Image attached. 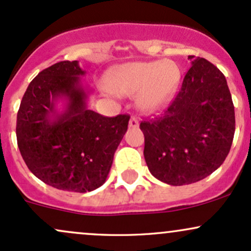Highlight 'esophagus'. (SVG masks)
Listing matches in <instances>:
<instances>
[{
  "label": "esophagus",
  "mask_w": 251,
  "mask_h": 251,
  "mask_svg": "<svg viewBox=\"0 0 251 251\" xmlns=\"http://www.w3.org/2000/svg\"><path fill=\"white\" fill-rule=\"evenodd\" d=\"M139 125H140L139 120H137V118L135 116H131L130 121H129V126H130V128H137Z\"/></svg>",
  "instance_id": "esophagus-1"
}]
</instances>
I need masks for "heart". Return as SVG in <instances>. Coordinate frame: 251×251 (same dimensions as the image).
Listing matches in <instances>:
<instances>
[{"label":"heart","mask_w":251,"mask_h":251,"mask_svg":"<svg viewBox=\"0 0 251 251\" xmlns=\"http://www.w3.org/2000/svg\"><path fill=\"white\" fill-rule=\"evenodd\" d=\"M180 79L179 67L171 60L129 63L112 75L110 86L121 95H137L142 110L154 112L162 108Z\"/></svg>","instance_id":"1"}]
</instances>
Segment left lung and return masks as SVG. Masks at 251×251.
Returning a JSON list of instances; mask_svg holds the SVG:
<instances>
[{
  "label": "left lung",
  "instance_id": "left-lung-1",
  "mask_svg": "<svg viewBox=\"0 0 251 251\" xmlns=\"http://www.w3.org/2000/svg\"><path fill=\"white\" fill-rule=\"evenodd\" d=\"M140 129L148 170L160 181L181 186L209 176L224 162L235 134L224 75L206 59H193L167 108L142 121Z\"/></svg>",
  "mask_w": 251,
  "mask_h": 251
}]
</instances>
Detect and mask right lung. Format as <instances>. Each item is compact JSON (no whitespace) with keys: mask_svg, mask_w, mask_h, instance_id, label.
<instances>
[{"mask_svg":"<svg viewBox=\"0 0 251 251\" xmlns=\"http://www.w3.org/2000/svg\"><path fill=\"white\" fill-rule=\"evenodd\" d=\"M85 71L77 60L42 70L22 97L16 120L18 146L33 174L50 186L90 192L105 182L129 115L105 117L86 109ZM63 98V113L55 102Z\"/></svg>","mask_w":251,"mask_h":251,"instance_id":"1","label":"right lung"}]
</instances>
